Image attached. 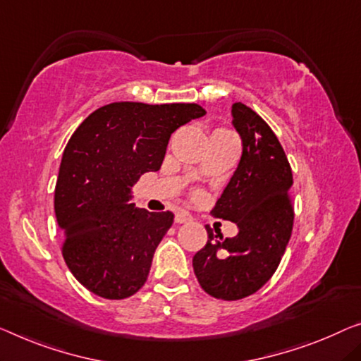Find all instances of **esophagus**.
<instances>
[{
  "mask_svg": "<svg viewBox=\"0 0 361 361\" xmlns=\"http://www.w3.org/2000/svg\"><path fill=\"white\" fill-rule=\"evenodd\" d=\"M191 220V215L185 211H178L175 214V222L176 224H186Z\"/></svg>",
  "mask_w": 361,
  "mask_h": 361,
  "instance_id": "1",
  "label": "esophagus"
}]
</instances>
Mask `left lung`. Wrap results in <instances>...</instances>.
Masks as SVG:
<instances>
[{
	"label": "left lung",
	"mask_w": 361,
	"mask_h": 361,
	"mask_svg": "<svg viewBox=\"0 0 361 361\" xmlns=\"http://www.w3.org/2000/svg\"><path fill=\"white\" fill-rule=\"evenodd\" d=\"M232 125L243 152L212 214L235 222L238 235L224 238L206 227L207 243L192 257L199 285L222 300L248 297L272 277L293 227V176L277 136L241 102L232 105Z\"/></svg>",
	"instance_id": "left-lung-1"
}]
</instances>
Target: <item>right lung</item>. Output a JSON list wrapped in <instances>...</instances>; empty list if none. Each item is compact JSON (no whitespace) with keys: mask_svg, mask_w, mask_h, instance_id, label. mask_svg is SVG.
<instances>
[{"mask_svg":"<svg viewBox=\"0 0 361 361\" xmlns=\"http://www.w3.org/2000/svg\"><path fill=\"white\" fill-rule=\"evenodd\" d=\"M206 115L197 104L115 102L85 118L63 152L55 212L73 276L102 298L131 297L147 281L173 214L131 204L141 175L160 170L171 133Z\"/></svg>","mask_w":361,"mask_h":361,"instance_id":"add662e5","label":"right lung"}]
</instances>
